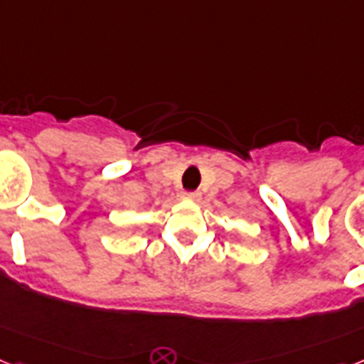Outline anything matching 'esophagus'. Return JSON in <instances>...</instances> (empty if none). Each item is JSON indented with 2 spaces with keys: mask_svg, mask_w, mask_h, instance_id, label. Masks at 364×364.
<instances>
[{
  "mask_svg": "<svg viewBox=\"0 0 364 364\" xmlns=\"http://www.w3.org/2000/svg\"><path fill=\"white\" fill-rule=\"evenodd\" d=\"M184 199L199 200L200 199V193H199V191H184Z\"/></svg>",
  "mask_w": 364,
  "mask_h": 364,
  "instance_id": "esophagus-1",
  "label": "esophagus"
}]
</instances>
